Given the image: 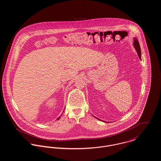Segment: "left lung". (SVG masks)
I'll return each mask as SVG.
<instances>
[{
	"mask_svg": "<svg viewBox=\"0 0 161 161\" xmlns=\"http://www.w3.org/2000/svg\"><path fill=\"white\" fill-rule=\"evenodd\" d=\"M133 45L135 48L136 49V51H137V53H138V56L139 58L141 59V48H140V46H139V43L138 42V40L135 38H134V42H133ZM98 119V118H97ZM101 120V119H100ZM102 121V120H101Z\"/></svg>",
	"mask_w": 161,
	"mask_h": 161,
	"instance_id": "left-lung-1",
	"label": "left lung"
}]
</instances>
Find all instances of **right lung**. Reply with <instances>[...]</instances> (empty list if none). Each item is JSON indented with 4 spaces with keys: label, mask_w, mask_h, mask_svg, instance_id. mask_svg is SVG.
I'll use <instances>...</instances> for the list:
<instances>
[{
    "label": "right lung",
    "mask_w": 161,
    "mask_h": 161,
    "mask_svg": "<svg viewBox=\"0 0 161 161\" xmlns=\"http://www.w3.org/2000/svg\"><path fill=\"white\" fill-rule=\"evenodd\" d=\"M59 118H60V117H59V118H58V119H58H58H59Z\"/></svg>",
    "instance_id": "1"
}]
</instances>
